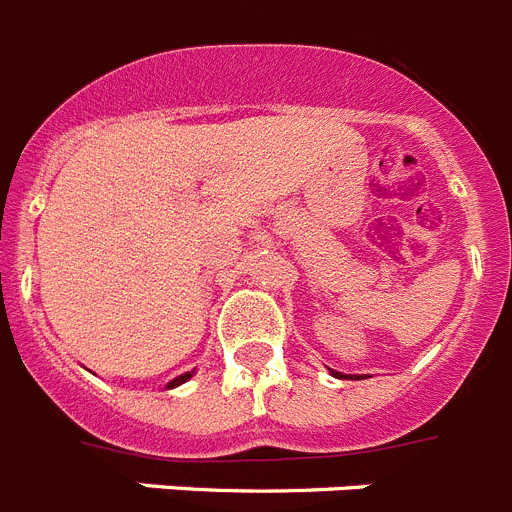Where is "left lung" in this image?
Returning <instances> with one entry per match:
<instances>
[{
	"instance_id": "1",
	"label": "left lung",
	"mask_w": 512,
	"mask_h": 512,
	"mask_svg": "<svg viewBox=\"0 0 512 512\" xmlns=\"http://www.w3.org/2000/svg\"><path fill=\"white\" fill-rule=\"evenodd\" d=\"M332 376H340V373H337V371H332Z\"/></svg>"
}]
</instances>
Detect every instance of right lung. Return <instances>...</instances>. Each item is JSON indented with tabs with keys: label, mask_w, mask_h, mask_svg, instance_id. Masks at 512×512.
Instances as JSON below:
<instances>
[{
	"label": "right lung",
	"mask_w": 512,
	"mask_h": 512,
	"mask_svg": "<svg viewBox=\"0 0 512 512\" xmlns=\"http://www.w3.org/2000/svg\"><path fill=\"white\" fill-rule=\"evenodd\" d=\"M190 376H193V373H185V376H177L175 381H170V386H167V389H172V386H180V384H185V381H188Z\"/></svg>",
	"instance_id": "1"
}]
</instances>
